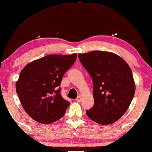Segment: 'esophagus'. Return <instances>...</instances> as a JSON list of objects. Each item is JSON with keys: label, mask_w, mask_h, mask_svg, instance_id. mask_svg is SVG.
I'll use <instances>...</instances> for the list:
<instances>
[{"label": "esophagus", "mask_w": 152, "mask_h": 152, "mask_svg": "<svg viewBox=\"0 0 152 152\" xmlns=\"http://www.w3.org/2000/svg\"><path fill=\"white\" fill-rule=\"evenodd\" d=\"M76 101H77V102H80L81 101V96H78L77 97V99H76Z\"/></svg>", "instance_id": "1"}]
</instances>
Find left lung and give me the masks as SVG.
Listing matches in <instances>:
<instances>
[{"instance_id":"1","label":"left lung","mask_w":152,"mask_h":152,"mask_svg":"<svg viewBox=\"0 0 152 152\" xmlns=\"http://www.w3.org/2000/svg\"><path fill=\"white\" fill-rule=\"evenodd\" d=\"M79 59L92 79L94 105L86 114L102 125L113 124L125 113L135 92L132 72L117 55L94 50Z\"/></svg>"}]
</instances>
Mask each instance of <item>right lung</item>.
<instances>
[{
    "label": "right lung",
    "instance_id": "obj_1",
    "mask_svg": "<svg viewBox=\"0 0 152 152\" xmlns=\"http://www.w3.org/2000/svg\"><path fill=\"white\" fill-rule=\"evenodd\" d=\"M77 54L49 55L22 70L16 89L23 109L40 124H51L62 117L70 102L60 94L65 72L75 62Z\"/></svg>",
    "mask_w": 152,
    "mask_h": 152
}]
</instances>
